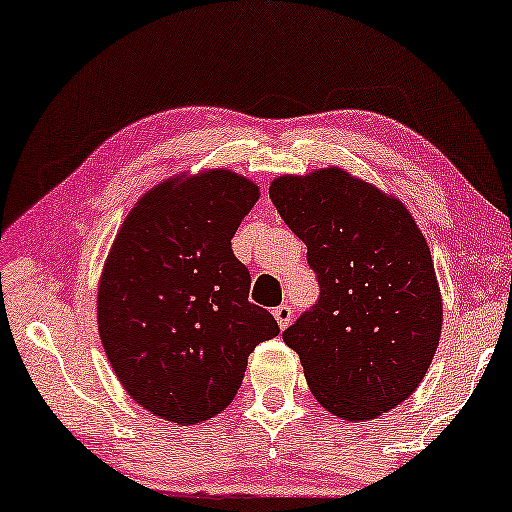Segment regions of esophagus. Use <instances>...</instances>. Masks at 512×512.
Wrapping results in <instances>:
<instances>
[{
  "label": "esophagus",
  "mask_w": 512,
  "mask_h": 512,
  "mask_svg": "<svg viewBox=\"0 0 512 512\" xmlns=\"http://www.w3.org/2000/svg\"><path fill=\"white\" fill-rule=\"evenodd\" d=\"M273 317L278 319V326H280V329H287L289 322H292V317H294V310H292V305H287V303L278 305V308L273 310Z\"/></svg>",
  "instance_id": "1"
}]
</instances>
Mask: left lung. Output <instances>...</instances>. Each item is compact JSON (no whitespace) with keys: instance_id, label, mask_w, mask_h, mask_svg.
Masks as SVG:
<instances>
[{"instance_id":"8db88e82","label":"left lung","mask_w":512,"mask_h":512,"mask_svg":"<svg viewBox=\"0 0 512 512\" xmlns=\"http://www.w3.org/2000/svg\"><path fill=\"white\" fill-rule=\"evenodd\" d=\"M280 218L308 246L319 299L282 340L331 414L368 421L421 384L441 335L430 248L398 200L338 167L271 183Z\"/></svg>"}]
</instances>
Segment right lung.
<instances>
[{
  "label": "right lung",
  "mask_w": 512,
  "mask_h": 512,
  "mask_svg": "<svg viewBox=\"0 0 512 512\" xmlns=\"http://www.w3.org/2000/svg\"><path fill=\"white\" fill-rule=\"evenodd\" d=\"M259 190L227 170L163 183L114 239L98 285V331L128 395L172 423L213 418L241 388L248 356L276 338L248 301L232 236Z\"/></svg>",
  "instance_id": "1"
}]
</instances>
